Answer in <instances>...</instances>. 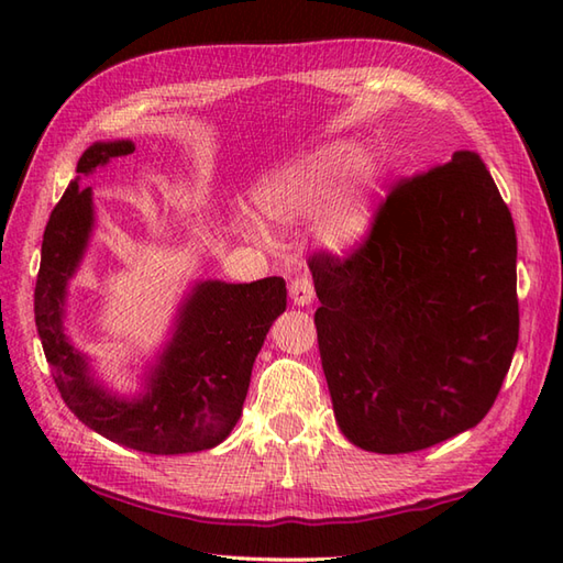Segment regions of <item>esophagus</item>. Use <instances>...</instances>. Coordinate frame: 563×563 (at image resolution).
<instances>
[{"label":"esophagus","mask_w":563,"mask_h":563,"mask_svg":"<svg viewBox=\"0 0 563 563\" xmlns=\"http://www.w3.org/2000/svg\"><path fill=\"white\" fill-rule=\"evenodd\" d=\"M290 300L297 307L312 305V300H314V285H312V280L307 278V275H300V278H295L290 283Z\"/></svg>","instance_id":"34e87169"}]
</instances>
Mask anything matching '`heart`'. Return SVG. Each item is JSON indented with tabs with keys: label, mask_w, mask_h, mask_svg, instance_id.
I'll list each match as a JSON object with an SVG mask.
<instances>
[{
	"label": "heart",
	"mask_w": 563,
	"mask_h": 563,
	"mask_svg": "<svg viewBox=\"0 0 563 563\" xmlns=\"http://www.w3.org/2000/svg\"><path fill=\"white\" fill-rule=\"evenodd\" d=\"M379 194V159L361 142L339 140L275 164L251 188V200L278 227L317 218V242L331 254H351L375 230ZM232 224L249 242L275 244L268 224L251 210H232Z\"/></svg>",
	"instance_id": "b5f03b06"
}]
</instances>
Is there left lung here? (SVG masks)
<instances>
[{"label": "left lung", "mask_w": 563, "mask_h": 563, "mask_svg": "<svg viewBox=\"0 0 563 563\" xmlns=\"http://www.w3.org/2000/svg\"><path fill=\"white\" fill-rule=\"evenodd\" d=\"M518 239L476 152L404 181L351 258L309 261L321 367L341 433L418 452L492 409L518 345Z\"/></svg>", "instance_id": "left-lung-1"}]
</instances>
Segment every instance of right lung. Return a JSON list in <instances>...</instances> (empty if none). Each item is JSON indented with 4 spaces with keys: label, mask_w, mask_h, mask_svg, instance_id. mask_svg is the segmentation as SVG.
Instances as JSON below:
<instances>
[{
    "label": "right lung",
    "mask_w": 563,
    "mask_h": 563,
    "mask_svg": "<svg viewBox=\"0 0 563 563\" xmlns=\"http://www.w3.org/2000/svg\"><path fill=\"white\" fill-rule=\"evenodd\" d=\"M135 152L133 140H99L84 150L63 200L47 220L35 280V327L69 411L118 445L147 454L218 448L242 416L251 369L273 321L285 312L283 278L256 283L194 280L176 305L166 341L121 394L99 379L93 357L67 333L69 283L87 256L97 208L81 186L99 166Z\"/></svg>",
    "instance_id": "1"
}]
</instances>
